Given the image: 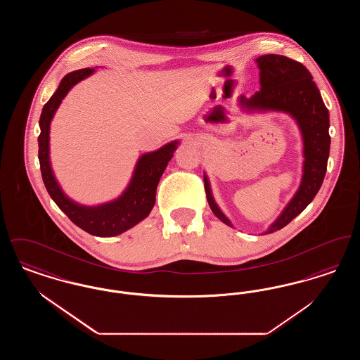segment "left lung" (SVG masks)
<instances>
[{"label": "left lung", "mask_w": 360, "mask_h": 360, "mask_svg": "<svg viewBox=\"0 0 360 360\" xmlns=\"http://www.w3.org/2000/svg\"><path fill=\"white\" fill-rule=\"evenodd\" d=\"M260 70V90L251 98L240 96L239 105L247 110L286 112L297 121L304 140V174L301 185L271 224L266 233L279 231L297 217L313 201L321 188L329 156V113L320 90L309 70L300 62L283 55H262L257 59ZM206 200L212 212L224 224L232 226L214 202L209 181L204 175Z\"/></svg>", "instance_id": "1"}]
</instances>
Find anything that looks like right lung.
<instances>
[{"mask_svg": "<svg viewBox=\"0 0 360 360\" xmlns=\"http://www.w3.org/2000/svg\"><path fill=\"white\" fill-rule=\"evenodd\" d=\"M93 72L94 69L77 70L70 72L60 81L49 103L44 105L39 120V162L44 186L55 204L70 220L90 235L110 238L128 231L150 214L154 207L156 186L166 166L172 160L174 151L178 147V141H172L154 153L141 155L137 160L136 169L128 188L117 200L98 206L79 205L71 201L62 191L52 172L50 124L58 106L66 97L70 89Z\"/></svg>", "mask_w": 360, "mask_h": 360, "instance_id": "obj_1", "label": "right lung"}]
</instances>
